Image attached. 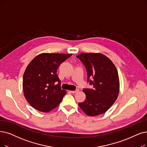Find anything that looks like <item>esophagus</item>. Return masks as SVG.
Masks as SVG:
<instances>
[{
    "label": "esophagus",
    "mask_w": 147,
    "mask_h": 147,
    "mask_svg": "<svg viewBox=\"0 0 147 147\" xmlns=\"http://www.w3.org/2000/svg\"><path fill=\"white\" fill-rule=\"evenodd\" d=\"M78 92V90H71L70 91V92H71L72 93H77Z\"/></svg>",
    "instance_id": "1"
}]
</instances>
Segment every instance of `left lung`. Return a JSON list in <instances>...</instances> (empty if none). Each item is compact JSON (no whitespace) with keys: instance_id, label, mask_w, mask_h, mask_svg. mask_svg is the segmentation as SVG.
Segmentation results:
<instances>
[{"instance_id":"8db88e82","label":"left lung","mask_w":147,"mask_h":147,"mask_svg":"<svg viewBox=\"0 0 147 147\" xmlns=\"http://www.w3.org/2000/svg\"><path fill=\"white\" fill-rule=\"evenodd\" d=\"M86 68L87 81L92 89H84L86 99L78 103L88 116L104 113L118 98L119 93L118 73L113 63L101 53H81L77 55ZM93 78L92 81L89 80Z\"/></svg>"}]
</instances>
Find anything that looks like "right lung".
<instances>
[{"label": "right lung", "instance_id": "right-lung-1", "mask_svg": "<svg viewBox=\"0 0 147 147\" xmlns=\"http://www.w3.org/2000/svg\"><path fill=\"white\" fill-rule=\"evenodd\" d=\"M72 55L42 53L29 63L23 75V90L26 99L33 108L48 112L61 102L66 91L61 89L57 70L60 64Z\"/></svg>", "mask_w": 147, "mask_h": 147}]
</instances>
